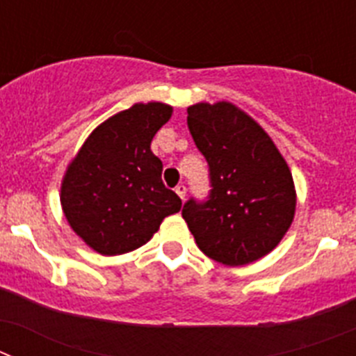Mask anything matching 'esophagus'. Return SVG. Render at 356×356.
Returning <instances> with one entry per match:
<instances>
[{"label": "esophagus", "mask_w": 356, "mask_h": 356, "mask_svg": "<svg viewBox=\"0 0 356 356\" xmlns=\"http://www.w3.org/2000/svg\"><path fill=\"white\" fill-rule=\"evenodd\" d=\"M175 193L178 194V196H180V200H184L185 197V194H187V187H185L184 184H180V185H176V188H175Z\"/></svg>", "instance_id": "esophagus-1"}]
</instances>
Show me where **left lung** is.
<instances>
[{"instance_id": "obj_1", "label": "left lung", "mask_w": 356, "mask_h": 356, "mask_svg": "<svg viewBox=\"0 0 356 356\" xmlns=\"http://www.w3.org/2000/svg\"><path fill=\"white\" fill-rule=\"evenodd\" d=\"M187 127L209 163L207 201L191 200L181 216L207 257L246 266L275 250L294 219L292 175L271 137L232 103H197Z\"/></svg>"}]
</instances>
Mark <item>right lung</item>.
<instances>
[{"mask_svg": "<svg viewBox=\"0 0 356 356\" xmlns=\"http://www.w3.org/2000/svg\"><path fill=\"white\" fill-rule=\"evenodd\" d=\"M171 114L163 103H137L99 124L69 163L62 209L71 228L97 253L137 250L163 217L181 209L151 151V140Z\"/></svg>", "mask_w": 356, "mask_h": 356, "instance_id": "1", "label": "right lung"}]
</instances>
